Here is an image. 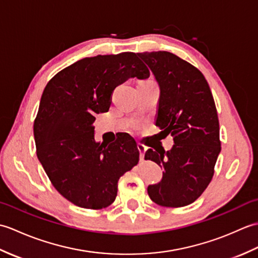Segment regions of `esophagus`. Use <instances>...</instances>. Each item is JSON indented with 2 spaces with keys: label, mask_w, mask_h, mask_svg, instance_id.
<instances>
[{
  "label": "esophagus",
  "mask_w": 258,
  "mask_h": 258,
  "mask_svg": "<svg viewBox=\"0 0 258 258\" xmlns=\"http://www.w3.org/2000/svg\"><path fill=\"white\" fill-rule=\"evenodd\" d=\"M138 149L140 151V158H141V160H143L144 155H145V152L147 151V147L144 146V145H142V144H139L138 145Z\"/></svg>",
  "instance_id": "esophagus-1"
}]
</instances>
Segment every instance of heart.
I'll list each match as a JSON object with an SVG mask.
<instances>
[{"label":"heart","instance_id":"1","mask_svg":"<svg viewBox=\"0 0 258 258\" xmlns=\"http://www.w3.org/2000/svg\"><path fill=\"white\" fill-rule=\"evenodd\" d=\"M145 83H153L152 81H147V82H145Z\"/></svg>","mask_w":258,"mask_h":258}]
</instances>
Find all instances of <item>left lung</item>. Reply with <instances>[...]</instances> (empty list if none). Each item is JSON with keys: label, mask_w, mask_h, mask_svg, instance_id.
<instances>
[{"label": "left lung", "mask_w": 258, "mask_h": 258, "mask_svg": "<svg viewBox=\"0 0 258 258\" xmlns=\"http://www.w3.org/2000/svg\"><path fill=\"white\" fill-rule=\"evenodd\" d=\"M138 55L160 87L156 125L174 141L169 151H146L145 160L164 168L161 182L149 185L147 193L161 206H186L206 189L221 153L215 103L204 75L175 54L158 51Z\"/></svg>", "instance_id": "left-lung-1"}]
</instances>
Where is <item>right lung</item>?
I'll list each match as a JSON object with an SVG mask.
<instances>
[{"instance_id": "1", "label": "right lung", "mask_w": 258, "mask_h": 258, "mask_svg": "<svg viewBox=\"0 0 258 258\" xmlns=\"http://www.w3.org/2000/svg\"><path fill=\"white\" fill-rule=\"evenodd\" d=\"M149 76L136 54L125 52L80 59L45 86L33 128L36 154L54 187L74 205H111L119 177L138 164L132 136L104 145L95 141L93 124L97 114L108 111L115 87Z\"/></svg>"}]
</instances>
